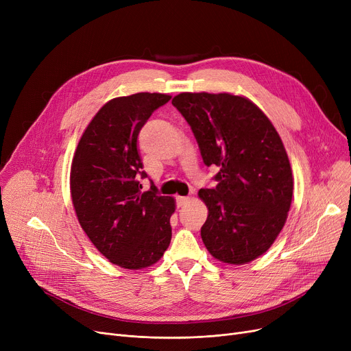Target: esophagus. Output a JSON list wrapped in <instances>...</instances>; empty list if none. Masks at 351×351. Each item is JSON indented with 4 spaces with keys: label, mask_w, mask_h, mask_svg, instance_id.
I'll return each instance as SVG.
<instances>
[{
    "label": "esophagus",
    "mask_w": 351,
    "mask_h": 351,
    "mask_svg": "<svg viewBox=\"0 0 351 351\" xmlns=\"http://www.w3.org/2000/svg\"><path fill=\"white\" fill-rule=\"evenodd\" d=\"M176 202H178V206H185L186 204H189L191 202V197L189 196H178L176 197Z\"/></svg>",
    "instance_id": "esophagus-1"
}]
</instances>
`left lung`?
Listing matches in <instances>:
<instances>
[{
    "label": "left lung",
    "mask_w": 351,
    "mask_h": 351,
    "mask_svg": "<svg viewBox=\"0 0 351 351\" xmlns=\"http://www.w3.org/2000/svg\"><path fill=\"white\" fill-rule=\"evenodd\" d=\"M172 105L191 125L213 189H200L209 215L200 229L209 253L229 265L262 256L283 229L293 176L283 142L252 101L232 94L182 92Z\"/></svg>",
    "instance_id": "obj_1"
}]
</instances>
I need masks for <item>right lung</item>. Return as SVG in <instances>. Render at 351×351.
I'll return each mask as SVG.
<instances>
[{
    "label": "right lung",
    "instance_id": "add662e5",
    "mask_svg": "<svg viewBox=\"0 0 351 351\" xmlns=\"http://www.w3.org/2000/svg\"><path fill=\"white\" fill-rule=\"evenodd\" d=\"M171 99L139 92L106 102L86 126L71 166V197L89 241L117 266H152L172 239L175 199L156 186L141 192L146 178L138 135L154 110Z\"/></svg>",
    "mask_w": 351,
    "mask_h": 351
}]
</instances>
